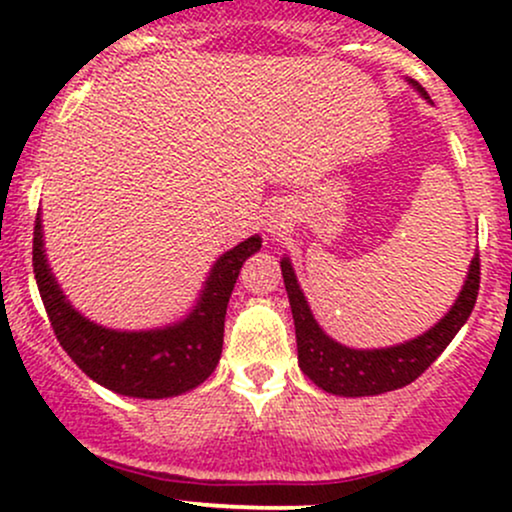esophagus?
<instances>
[{
    "label": "esophagus",
    "instance_id": "1",
    "mask_svg": "<svg viewBox=\"0 0 512 512\" xmlns=\"http://www.w3.org/2000/svg\"><path fill=\"white\" fill-rule=\"evenodd\" d=\"M289 221H291L289 211L281 207V204H276V207L269 209L264 226H267V233H272V236H281V233L286 231V226H289Z\"/></svg>",
    "mask_w": 512,
    "mask_h": 512
}]
</instances>
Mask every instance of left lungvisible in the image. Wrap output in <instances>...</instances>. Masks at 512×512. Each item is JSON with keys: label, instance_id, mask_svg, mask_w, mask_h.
Wrapping results in <instances>:
<instances>
[{"label": "left lung", "instance_id": "left-lung-1", "mask_svg": "<svg viewBox=\"0 0 512 512\" xmlns=\"http://www.w3.org/2000/svg\"><path fill=\"white\" fill-rule=\"evenodd\" d=\"M407 84L431 103L428 93L414 79H407ZM279 264L296 325L298 366L320 390L337 397H373L414 383L462 330L467 317L472 315L479 291V252H474L455 303L436 325L407 342L380 349H354L332 339L315 320L308 298L298 284L291 257L284 255Z\"/></svg>", "mask_w": 512, "mask_h": 512}]
</instances>
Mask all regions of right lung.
I'll use <instances>...</instances> for the list:
<instances>
[{
	"label": "right lung",
	"instance_id": "right-lung-1",
	"mask_svg": "<svg viewBox=\"0 0 512 512\" xmlns=\"http://www.w3.org/2000/svg\"><path fill=\"white\" fill-rule=\"evenodd\" d=\"M260 248L262 236L255 233L219 255L192 308L180 320L151 330H113L74 308L48 262L40 211L33 231V272L62 349L93 383L125 397L168 399L195 390L219 366L228 298L240 267Z\"/></svg>",
	"mask_w": 512,
	"mask_h": 512
}]
</instances>
